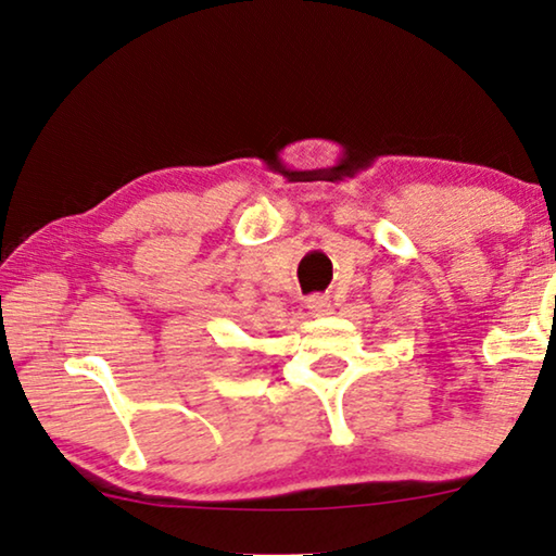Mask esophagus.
<instances>
[{"label":"esophagus","mask_w":556,"mask_h":556,"mask_svg":"<svg viewBox=\"0 0 556 556\" xmlns=\"http://www.w3.org/2000/svg\"><path fill=\"white\" fill-rule=\"evenodd\" d=\"M305 307L309 309V315L313 317H323L330 313V300L325 298V294H313V298L305 302Z\"/></svg>","instance_id":"esophagus-1"}]
</instances>
